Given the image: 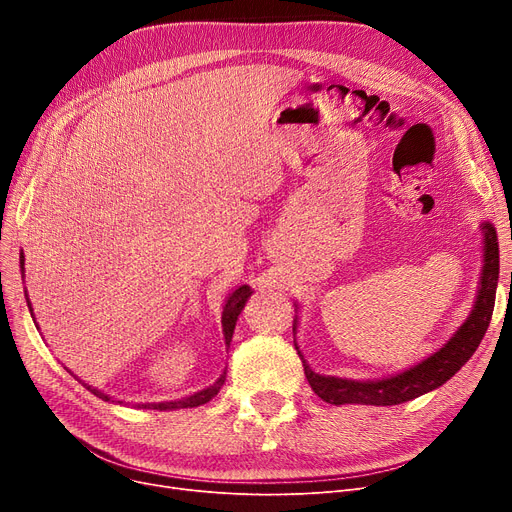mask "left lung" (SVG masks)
Masks as SVG:
<instances>
[{"label": "left lung", "instance_id": "left-lung-1", "mask_svg": "<svg viewBox=\"0 0 512 512\" xmlns=\"http://www.w3.org/2000/svg\"><path fill=\"white\" fill-rule=\"evenodd\" d=\"M483 232V270L479 280L477 299L471 309V315L465 319V324L456 330V334L440 348L438 353L429 355L421 363L405 369L402 373L390 375L382 380H342L334 375H319L309 363L303 359L297 342L299 357L303 359L307 382L313 392L330 402V405H373V407H390L400 405V402L413 400L425 392H432L446 384L452 375L459 371L477 351L481 338L486 336L490 326L494 301H496V286L500 274V257H498V236L490 222L481 224ZM294 332H297V319H294Z\"/></svg>", "mask_w": 512, "mask_h": 512}]
</instances>
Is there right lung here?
I'll list each match as a JSON object with an SVG mask.
<instances>
[{
  "label": "right lung",
  "mask_w": 512,
  "mask_h": 512,
  "mask_svg": "<svg viewBox=\"0 0 512 512\" xmlns=\"http://www.w3.org/2000/svg\"><path fill=\"white\" fill-rule=\"evenodd\" d=\"M24 265V253H20V267ZM22 272H24V267H22ZM251 288L245 284V286H238L230 297H228V301H226V305H224V311H222V328H224V342H226V346H230V342H232V334H234V326H236V319H238V315H240V311L245 309V303H247V299L251 297ZM29 303V301H26ZM29 309H31V303H29ZM33 311V309H31ZM80 382V380H78ZM224 382H226V371L220 375L218 380H215L209 388H205V390H201V392H195V394H191V396H186V398H180V400H172V402H147V405H137L139 409H157V411H174V409H193V407H201V405H205V402H209L215 394L220 392V388L224 386ZM83 386L87 388V390H91L95 396H99L101 400H110V396L107 394H103L101 390H97V388H93V386H89V384H85L83 382Z\"/></svg>",
  "instance_id": "obj_1"
}]
</instances>
